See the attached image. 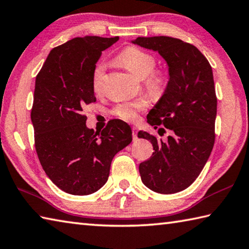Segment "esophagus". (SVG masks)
<instances>
[{"label":"esophagus","instance_id":"obj_1","mask_svg":"<svg viewBox=\"0 0 249 249\" xmlns=\"http://www.w3.org/2000/svg\"><path fill=\"white\" fill-rule=\"evenodd\" d=\"M132 132H133V139L136 140L137 139V127H133Z\"/></svg>","mask_w":249,"mask_h":249}]
</instances>
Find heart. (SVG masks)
I'll list each match as a JSON object with an SVG mask.
<instances>
[{
  "label": "heart",
  "mask_w": 249,
  "mask_h": 249,
  "mask_svg": "<svg viewBox=\"0 0 249 249\" xmlns=\"http://www.w3.org/2000/svg\"><path fill=\"white\" fill-rule=\"evenodd\" d=\"M117 62L139 79H146V87L153 96H160L163 93L168 85V76L162 71H153L156 69L157 61L151 54L138 48L129 47L120 53V55L117 56ZM105 70V63H99L94 67L92 74V87L94 91H100ZM144 107L146 105L142 101L122 103L114 109V114L122 120L134 122L138 119V113L143 110Z\"/></svg>",
  "instance_id": "obj_1"
}]
</instances>
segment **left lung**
<instances>
[{
  "instance_id": "obj_1",
  "label": "left lung",
  "mask_w": 249,
  "mask_h": 249,
  "mask_svg": "<svg viewBox=\"0 0 249 249\" xmlns=\"http://www.w3.org/2000/svg\"><path fill=\"white\" fill-rule=\"evenodd\" d=\"M132 43L159 53L169 71L168 85L147 122L155 129L163 125L172 134L163 142L138 132L155 150L139 164L140 178L156 193H178L198 178L213 148L216 97L212 69L199 50L179 39L138 37Z\"/></svg>"
}]
</instances>
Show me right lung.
<instances>
[{"label": "right lung", "instance_id": "obj_1", "mask_svg": "<svg viewBox=\"0 0 249 249\" xmlns=\"http://www.w3.org/2000/svg\"><path fill=\"white\" fill-rule=\"evenodd\" d=\"M119 37H77L51 50L36 77L31 122L49 178L71 195H90L107 183L113 158L132 142L130 126L112 120L100 134L84 107L96 101L92 74L102 51Z\"/></svg>", "mask_w": 249, "mask_h": 249}]
</instances>
